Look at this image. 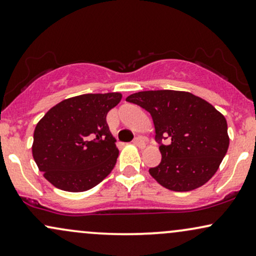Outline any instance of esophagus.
I'll list each match as a JSON object with an SVG mask.
<instances>
[{
  "label": "esophagus",
  "mask_w": 256,
  "mask_h": 256,
  "mask_svg": "<svg viewBox=\"0 0 256 256\" xmlns=\"http://www.w3.org/2000/svg\"><path fill=\"white\" fill-rule=\"evenodd\" d=\"M133 144H135V146H138V148H144V140L141 136H138V138H134V141H133Z\"/></svg>",
  "instance_id": "34e87169"
}]
</instances>
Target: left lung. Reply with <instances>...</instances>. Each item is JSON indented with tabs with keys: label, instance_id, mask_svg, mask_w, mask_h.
<instances>
[{
	"label": "left lung",
	"instance_id": "obj_1",
	"mask_svg": "<svg viewBox=\"0 0 256 256\" xmlns=\"http://www.w3.org/2000/svg\"><path fill=\"white\" fill-rule=\"evenodd\" d=\"M126 100L152 116L162 162L150 173L160 185L185 192L210 180L229 147L228 126L222 114L186 91H140Z\"/></svg>",
	"mask_w": 256,
	"mask_h": 256
}]
</instances>
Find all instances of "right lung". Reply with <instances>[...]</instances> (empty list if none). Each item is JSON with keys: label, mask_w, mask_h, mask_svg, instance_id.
Instances as JSON below:
<instances>
[{"label": "right lung", "mask_w": 256, "mask_h": 256, "mask_svg": "<svg viewBox=\"0 0 256 256\" xmlns=\"http://www.w3.org/2000/svg\"><path fill=\"white\" fill-rule=\"evenodd\" d=\"M121 98L118 92L74 96L56 104L38 122L32 153L53 186L83 192L112 171L118 150L106 114Z\"/></svg>", "instance_id": "right-lung-1"}]
</instances>
